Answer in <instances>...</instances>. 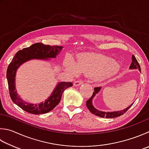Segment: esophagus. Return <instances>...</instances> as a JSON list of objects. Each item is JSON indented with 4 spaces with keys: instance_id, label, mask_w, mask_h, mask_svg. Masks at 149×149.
I'll return each mask as SVG.
<instances>
[{
    "instance_id": "obj_1",
    "label": "esophagus",
    "mask_w": 149,
    "mask_h": 149,
    "mask_svg": "<svg viewBox=\"0 0 149 149\" xmlns=\"http://www.w3.org/2000/svg\"><path fill=\"white\" fill-rule=\"evenodd\" d=\"M82 84H83V82L82 80H77L74 82V86H79L80 85H82Z\"/></svg>"
}]
</instances>
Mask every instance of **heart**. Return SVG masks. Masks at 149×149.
Segmentation results:
<instances>
[{"label": "heart", "mask_w": 149, "mask_h": 149, "mask_svg": "<svg viewBox=\"0 0 149 149\" xmlns=\"http://www.w3.org/2000/svg\"><path fill=\"white\" fill-rule=\"evenodd\" d=\"M65 65L67 71L73 75H77L80 72L87 77H95L99 80L108 78L119 70L115 60L93 53L79 56L76 63L69 59L65 61Z\"/></svg>", "instance_id": "b5f03b06"}]
</instances>
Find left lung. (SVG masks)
I'll return each instance as SVG.
<instances>
[{"instance_id":"1","label":"left lung","mask_w":149,"mask_h":149,"mask_svg":"<svg viewBox=\"0 0 149 149\" xmlns=\"http://www.w3.org/2000/svg\"><path fill=\"white\" fill-rule=\"evenodd\" d=\"M132 63L130 64V69H137L140 72H141V67H140L138 61H137L136 57L134 56V55H132ZM100 89H101V87L95 88H94L95 91L93 92V93L92 96L90 97V99H88L86 102V106H87V107H88V109L93 114L95 115V116H99L100 117H106V118H115V117H119L124 114L125 113H126L128 109L130 108L134 104V103H132L130 106H129L128 107H127V108H125V109H123V110H120V111H111V112L106 111H106H102L98 110V109L95 108L93 106V105L92 102H93V97L95 96V95L97 94L99 92Z\"/></svg>"}]
</instances>
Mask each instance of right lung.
Returning <instances> with one entry per match:
<instances>
[{
    "label": "right lung",
    "instance_id": "1",
    "mask_svg": "<svg viewBox=\"0 0 149 149\" xmlns=\"http://www.w3.org/2000/svg\"><path fill=\"white\" fill-rule=\"evenodd\" d=\"M62 48L63 47L61 46L46 45L41 43H34L29 47L19 50L8 65L6 78L11 99L25 111L37 115L46 113L52 110L60 102L63 91L67 88L72 86V84L69 82L58 83L52 95L44 102L28 103L21 99L15 90V77L17 70L22 63L33 59L48 60L49 58H54L61 52Z\"/></svg>",
    "mask_w": 149,
    "mask_h": 149
}]
</instances>
